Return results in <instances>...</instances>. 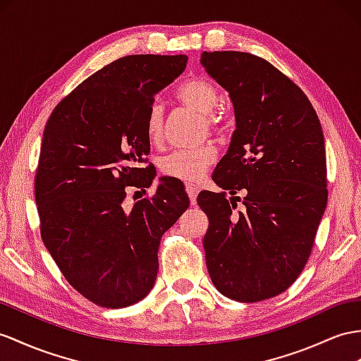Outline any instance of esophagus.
I'll return each mask as SVG.
<instances>
[{
	"mask_svg": "<svg viewBox=\"0 0 361 361\" xmlns=\"http://www.w3.org/2000/svg\"><path fill=\"white\" fill-rule=\"evenodd\" d=\"M186 192H188V195L190 198L192 204H195V202H197V195H198V192H200L198 186H195V184H192V183H186Z\"/></svg>",
	"mask_w": 361,
	"mask_h": 361,
	"instance_id": "1",
	"label": "esophagus"
}]
</instances>
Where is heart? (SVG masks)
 Wrapping results in <instances>:
<instances>
[{"instance_id": "heart-1", "label": "heart", "mask_w": 361, "mask_h": 361, "mask_svg": "<svg viewBox=\"0 0 361 361\" xmlns=\"http://www.w3.org/2000/svg\"><path fill=\"white\" fill-rule=\"evenodd\" d=\"M177 99L183 105L197 111L212 134L223 135L230 128V116L221 108L219 88L206 78H192L181 84L177 90ZM206 129V128H204ZM146 133L151 142L157 143L163 137V105L154 102L146 116ZM215 147L204 143L190 149H178L163 157L160 169L166 177L184 181L198 180L209 166L215 161Z\"/></svg>"}]
</instances>
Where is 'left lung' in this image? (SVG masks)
Segmentation results:
<instances>
[{"label": "left lung", "mask_w": 361, "mask_h": 361, "mask_svg": "<svg viewBox=\"0 0 361 361\" xmlns=\"http://www.w3.org/2000/svg\"><path fill=\"white\" fill-rule=\"evenodd\" d=\"M201 63L233 102L236 129L212 175L226 192H200L202 238L216 290L238 302L274 298L307 265L328 202L325 138L305 92L269 61L202 51ZM245 204L237 209V201Z\"/></svg>", "instance_id": "obj_1"}]
</instances>
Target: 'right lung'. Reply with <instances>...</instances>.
I'll return each mask as SVG.
<instances>
[{"label":"right lung","mask_w":361,"mask_h":361,"mask_svg":"<svg viewBox=\"0 0 361 361\" xmlns=\"http://www.w3.org/2000/svg\"><path fill=\"white\" fill-rule=\"evenodd\" d=\"M186 62L183 54L120 58L63 97L45 125L35 177L41 238L67 282L99 307L146 298L161 236L189 207L183 183L169 178L152 198L123 207L128 186L152 184L146 116Z\"/></svg>","instance_id":"right-lung-1"}]
</instances>
